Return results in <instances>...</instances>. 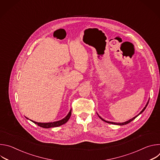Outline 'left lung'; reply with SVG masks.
Wrapping results in <instances>:
<instances>
[{
  "label": "left lung",
  "instance_id": "obj_1",
  "mask_svg": "<svg viewBox=\"0 0 160 160\" xmlns=\"http://www.w3.org/2000/svg\"><path fill=\"white\" fill-rule=\"evenodd\" d=\"M148 102H149V101L147 102V104H146V106L143 108V109L139 113V115H137V116H135V117H133V118H132V119H130V120H128V121H127V122H123V123H115V122H108V121H106L105 120H104L103 118H102L99 115H98V117L102 120V121H104V122H106V123H111V124H114V125H127V124H128V123H129L130 122H131L132 120H133L136 117H138L139 115H140V114H141L144 110H145V109L146 108V107H147V106H148Z\"/></svg>",
  "mask_w": 160,
  "mask_h": 160
}]
</instances>
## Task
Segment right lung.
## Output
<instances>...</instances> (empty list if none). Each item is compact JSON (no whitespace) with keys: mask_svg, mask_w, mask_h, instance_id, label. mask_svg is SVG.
<instances>
[{"mask_svg":"<svg viewBox=\"0 0 160 160\" xmlns=\"http://www.w3.org/2000/svg\"><path fill=\"white\" fill-rule=\"evenodd\" d=\"M72 115V109L70 111V112H68V114L67 115V116L66 117H64L63 119L57 121V122H50V123H39V122H34L33 120H31L32 122H33L34 123L37 124L38 126L42 127V128H52V127H59L61 126L64 123H66L68 120L70 119V117ZM27 118V117H26ZM28 119V118H27Z\"/></svg>","mask_w":160,"mask_h":160,"instance_id":"obj_1","label":"right lung"}]
</instances>
